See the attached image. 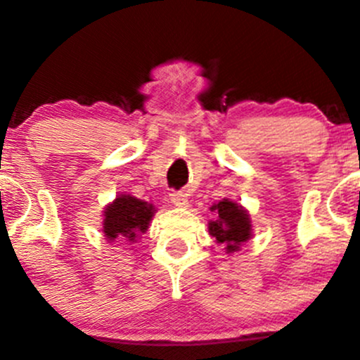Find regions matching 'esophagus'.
Returning <instances> with one entry per match:
<instances>
[{"label":"esophagus","mask_w":360,"mask_h":360,"mask_svg":"<svg viewBox=\"0 0 360 360\" xmlns=\"http://www.w3.org/2000/svg\"><path fill=\"white\" fill-rule=\"evenodd\" d=\"M169 198H170V202H172L176 207H186L188 205L186 195L181 193V191H172V193L169 195Z\"/></svg>","instance_id":"obj_1"}]
</instances>
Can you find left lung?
<instances>
[{
    "label": "left lung",
    "instance_id": "left-lung-1",
    "mask_svg": "<svg viewBox=\"0 0 360 360\" xmlns=\"http://www.w3.org/2000/svg\"><path fill=\"white\" fill-rule=\"evenodd\" d=\"M210 209L217 210L219 219L210 221L209 233L216 237L219 244H226L228 252L238 250V245L242 242H248L250 237V221L248 212L240 205L226 200V198L217 205H212Z\"/></svg>",
    "mask_w": 360,
    "mask_h": 360
}]
</instances>
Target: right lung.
<instances>
[{"label": "right lung", "instance_id": "1", "mask_svg": "<svg viewBox=\"0 0 360 360\" xmlns=\"http://www.w3.org/2000/svg\"><path fill=\"white\" fill-rule=\"evenodd\" d=\"M155 209L148 202L137 200L130 195H122L104 210V235L110 240L125 237L127 240H136L137 233L148 230Z\"/></svg>", "mask_w": 360, "mask_h": 360}]
</instances>
